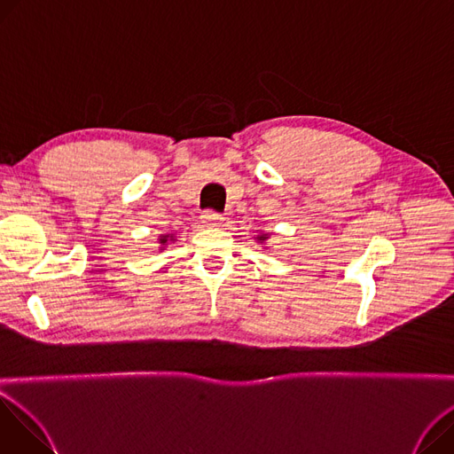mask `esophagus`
<instances>
[{"label":"esophagus","mask_w":454,"mask_h":454,"mask_svg":"<svg viewBox=\"0 0 454 454\" xmlns=\"http://www.w3.org/2000/svg\"><path fill=\"white\" fill-rule=\"evenodd\" d=\"M200 221L204 226H221L224 217L221 214H215V211H204L200 215Z\"/></svg>","instance_id":"esophagus-1"}]
</instances>
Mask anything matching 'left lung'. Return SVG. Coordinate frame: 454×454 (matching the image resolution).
Listing matches in <instances>:
<instances>
[{
    "label": "left lung",
    "instance_id": "obj_1",
    "mask_svg": "<svg viewBox=\"0 0 454 454\" xmlns=\"http://www.w3.org/2000/svg\"><path fill=\"white\" fill-rule=\"evenodd\" d=\"M266 239H268V235H266V233H262V235H257V240H259V243H264Z\"/></svg>",
    "mask_w": 454,
    "mask_h": 454
}]
</instances>
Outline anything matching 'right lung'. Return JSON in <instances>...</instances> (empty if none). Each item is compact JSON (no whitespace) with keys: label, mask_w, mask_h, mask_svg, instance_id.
Masks as SVG:
<instances>
[{"label":"right lung","mask_w":454,"mask_h":454,"mask_svg":"<svg viewBox=\"0 0 454 454\" xmlns=\"http://www.w3.org/2000/svg\"><path fill=\"white\" fill-rule=\"evenodd\" d=\"M169 240H175V239H173V235H160V239H159V243H160V250H164V247L169 243Z\"/></svg>","instance_id":"right-lung-1"}]
</instances>
